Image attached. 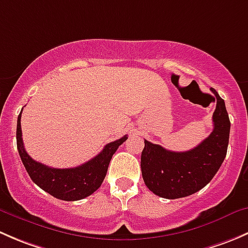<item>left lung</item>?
<instances>
[{"instance_id": "1", "label": "left lung", "mask_w": 248, "mask_h": 248, "mask_svg": "<svg viewBox=\"0 0 248 248\" xmlns=\"http://www.w3.org/2000/svg\"><path fill=\"white\" fill-rule=\"evenodd\" d=\"M216 96V109L212 115L214 131L198 146L189 151L174 152L161 145L145 140L141 152L142 179L156 196L177 199L201 191L212 180L227 155L231 121L223 99Z\"/></svg>"}]
</instances>
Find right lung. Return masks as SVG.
I'll return each mask as SVG.
<instances>
[{
  "label": "right lung",
  "instance_id": "add662e5",
  "mask_svg": "<svg viewBox=\"0 0 248 248\" xmlns=\"http://www.w3.org/2000/svg\"><path fill=\"white\" fill-rule=\"evenodd\" d=\"M20 120L21 112L17 116L16 146L25 169L37 186L55 198L66 202L86 198L101 187L112 155L116 152L120 145L127 140V136H124L121 139L109 142L96 157L76 168H50L34 161L26 152L22 141Z\"/></svg>",
  "mask_w": 248,
  "mask_h": 248
}]
</instances>
